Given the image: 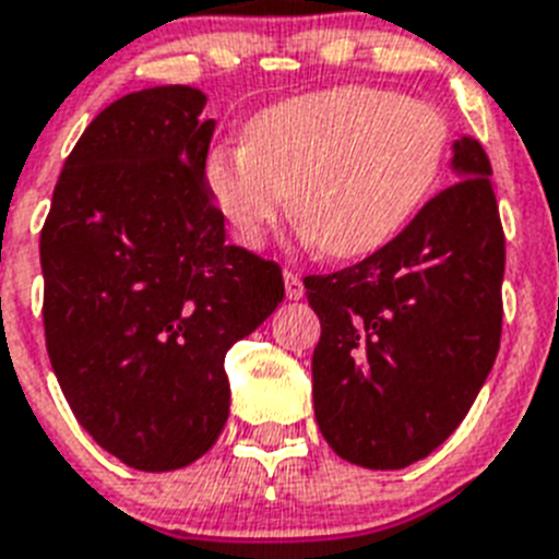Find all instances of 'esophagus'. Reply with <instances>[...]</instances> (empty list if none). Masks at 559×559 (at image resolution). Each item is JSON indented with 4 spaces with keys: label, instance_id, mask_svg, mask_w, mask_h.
I'll use <instances>...</instances> for the list:
<instances>
[{
    "label": "esophagus",
    "instance_id": "obj_1",
    "mask_svg": "<svg viewBox=\"0 0 559 559\" xmlns=\"http://www.w3.org/2000/svg\"><path fill=\"white\" fill-rule=\"evenodd\" d=\"M302 294H306V285H302V280H299L297 274H290V271H285V297H288V299H302Z\"/></svg>",
    "mask_w": 559,
    "mask_h": 559
}]
</instances>
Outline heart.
I'll list each match as a JSON object with an SVG mask.
<instances>
[{
	"label": "heart",
	"mask_w": 559,
	"mask_h": 559,
	"mask_svg": "<svg viewBox=\"0 0 559 559\" xmlns=\"http://www.w3.org/2000/svg\"><path fill=\"white\" fill-rule=\"evenodd\" d=\"M451 145L449 117L368 85L288 96L257 110L242 145L216 147L205 188L234 237L260 248L290 207L331 260H359L426 202Z\"/></svg>",
	"instance_id": "b5f03b06"
}]
</instances>
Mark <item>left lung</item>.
<instances>
[{"label": "left lung", "instance_id": "obj_1", "mask_svg": "<svg viewBox=\"0 0 559 559\" xmlns=\"http://www.w3.org/2000/svg\"><path fill=\"white\" fill-rule=\"evenodd\" d=\"M460 182L352 269L306 276L320 317L313 417L336 454L391 472L454 435L500 352L506 237L491 163L451 145Z\"/></svg>", "mask_w": 559, "mask_h": 559}]
</instances>
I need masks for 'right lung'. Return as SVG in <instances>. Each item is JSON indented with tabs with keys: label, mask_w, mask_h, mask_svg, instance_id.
<instances>
[{
	"label": "right lung",
	"mask_w": 559,
	"mask_h": 559,
	"mask_svg": "<svg viewBox=\"0 0 559 559\" xmlns=\"http://www.w3.org/2000/svg\"><path fill=\"white\" fill-rule=\"evenodd\" d=\"M200 87L128 94L87 124L39 239L45 343L73 417L136 472L200 460L225 428V354L283 302V271L225 242Z\"/></svg>",
	"instance_id": "1"
}]
</instances>
